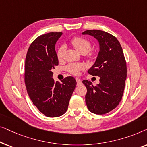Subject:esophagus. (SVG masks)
I'll return each instance as SVG.
<instances>
[{
  "label": "esophagus",
  "mask_w": 147,
  "mask_h": 147,
  "mask_svg": "<svg viewBox=\"0 0 147 147\" xmlns=\"http://www.w3.org/2000/svg\"><path fill=\"white\" fill-rule=\"evenodd\" d=\"M76 82H77V85L78 86H79L82 84V80L79 79V78H76Z\"/></svg>",
  "instance_id": "esophagus-1"
}]
</instances>
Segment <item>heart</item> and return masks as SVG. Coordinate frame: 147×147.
Listing matches in <instances>:
<instances>
[{"instance_id": "1", "label": "heart", "mask_w": 147, "mask_h": 147, "mask_svg": "<svg viewBox=\"0 0 147 147\" xmlns=\"http://www.w3.org/2000/svg\"><path fill=\"white\" fill-rule=\"evenodd\" d=\"M71 43L72 45L75 47V49L77 50L78 52H80L82 54H86L90 51L91 49V43L88 41V39L85 38L80 37H75L71 39ZM64 52V47H59L57 50V57L58 59H62L63 55ZM89 57H92L93 53H90L88 55ZM84 69V65L82 64H69L67 67L66 69L67 70L69 73L74 75H78L80 74V72Z\"/></svg>"}]
</instances>
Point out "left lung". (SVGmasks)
Instances as JSON below:
<instances>
[{
    "mask_svg": "<svg viewBox=\"0 0 147 147\" xmlns=\"http://www.w3.org/2000/svg\"><path fill=\"white\" fill-rule=\"evenodd\" d=\"M82 34L94 37L100 47L95 63L88 71L100 77V83L94 86L88 80L82 82L87 88L86 105L92 113L106 114L119 104L124 93L127 70L122 48L114 36L105 31L87 30Z\"/></svg>",
    "mask_w": 147,
    "mask_h": 147,
    "instance_id": "obj_1",
    "label": "left lung"
}]
</instances>
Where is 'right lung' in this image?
<instances>
[{
    "label": "right lung",
    "instance_id": "obj_1",
    "mask_svg": "<svg viewBox=\"0 0 147 147\" xmlns=\"http://www.w3.org/2000/svg\"><path fill=\"white\" fill-rule=\"evenodd\" d=\"M62 33H49L38 37L31 44L25 59V82L34 105L47 117H58L67 111L76 86L75 78L66 77L54 81L52 69L59 61L55 49Z\"/></svg>",
    "mask_w": 147,
    "mask_h": 147
}]
</instances>
